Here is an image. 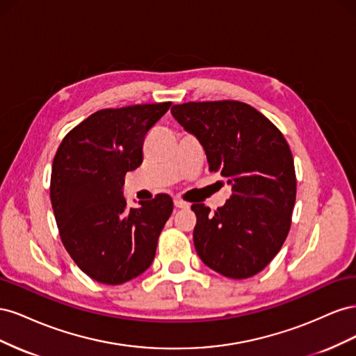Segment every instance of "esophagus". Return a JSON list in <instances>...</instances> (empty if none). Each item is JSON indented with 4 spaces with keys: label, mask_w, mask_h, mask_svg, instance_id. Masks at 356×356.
<instances>
[{
    "label": "esophagus",
    "mask_w": 356,
    "mask_h": 356,
    "mask_svg": "<svg viewBox=\"0 0 356 356\" xmlns=\"http://www.w3.org/2000/svg\"><path fill=\"white\" fill-rule=\"evenodd\" d=\"M174 204H175V208H179V209H186V208L190 207V204H188L187 202H184V200L179 199V197L174 199Z\"/></svg>",
    "instance_id": "34e87169"
}]
</instances>
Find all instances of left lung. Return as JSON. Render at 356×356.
<instances>
[{"label": "left lung", "instance_id": "8db88e82", "mask_svg": "<svg viewBox=\"0 0 356 356\" xmlns=\"http://www.w3.org/2000/svg\"><path fill=\"white\" fill-rule=\"evenodd\" d=\"M170 113L199 139L209 170L232 186L230 199L217 211L191 204L197 255L232 279L260 273L282 248L296 203L294 159L286 139L266 115L239 101L186 102Z\"/></svg>", "mask_w": 356, "mask_h": 356}]
</instances>
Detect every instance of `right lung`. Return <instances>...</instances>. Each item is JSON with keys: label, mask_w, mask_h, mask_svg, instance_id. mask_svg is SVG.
I'll use <instances>...</instances> for the list:
<instances>
[{"label": "right lung", "mask_w": 356, "mask_h": 356, "mask_svg": "<svg viewBox=\"0 0 356 356\" xmlns=\"http://www.w3.org/2000/svg\"><path fill=\"white\" fill-rule=\"evenodd\" d=\"M172 102L93 113L62 139L53 159L50 200L60 241L95 281L120 285L152 266L174 202L160 193L127 209L126 172L143 163L148 134Z\"/></svg>", "instance_id": "right-lung-1"}]
</instances>
